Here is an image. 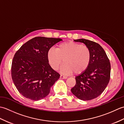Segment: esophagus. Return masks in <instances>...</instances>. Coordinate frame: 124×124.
Masks as SVG:
<instances>
[{"instance_id":"obj_1","label":"esophagus","mask_w":124,"mask_h":124,"mask_svg":"<svg viewBox=\"0 0 124 124\" xmlns=\"http://www.w3.org/2000/svg\"><path fill=\"white\" fill-rule=\"evenodd\" d=\"M60 78H61V79H67V76H63V75H61L60 76Z\"/></svg>"}]
</instances>
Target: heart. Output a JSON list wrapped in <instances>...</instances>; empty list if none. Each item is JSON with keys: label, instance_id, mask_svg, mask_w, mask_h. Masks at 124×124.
I'll return each instance as SVG.
<instances>
[{"label": "heart", "instance_id": "1", "mask_svg": "<svg viewBox=\"0 0 124 124\" xmlns=\"http://www.w3.org/2000/svg\"><path fill=\"white\" fill-rule=\"evenodd\" d=\"M48 64L53 69L57 70L62 62L61 71L64 74L74 72L80 74L87 69L91 60V52L87 46L73 41L58 45L56 49L51 48L47 53Z\"/></svg>", "mask_w": 124, "mask_h": 124}]
</instances>
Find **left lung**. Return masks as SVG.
I'll return each mask as SVG.
<instances>
[{"label": "left lung", "mask_w": 124, "mask_h": 124, "mask_svg": "<svg viewBox=\"0 0 124 124\" xmlns=\"http://www.w3.org/2000/svg\"><path fill=\"white\" fill-rule=\"evenodd\" d=\"M86 45L91 52L87 69L76 77L75 86L71 89L75 96L83 101L96 98L106 89L110 78L111 65L103 48L95 42L85 39L74 40Z\"/></svg>", "instance_id": "left-lung-1"}]
</instances>
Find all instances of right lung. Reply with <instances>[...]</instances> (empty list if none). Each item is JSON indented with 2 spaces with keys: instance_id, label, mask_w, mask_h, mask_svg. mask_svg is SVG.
I'll list each match as a JSON object with an SVG mask.
<instances>
[{
  "instance_id": "add662e5",
  "label": "right lung",
  "mask_w": 124,
  "mask_h": 124,
  "mask_svg": "<svg viewBox=\"0 0 124 124\" xmlns=\"http://www.w3.org/2000/svg\"><path fill=\"white\" fill-rule=\"evenodd\" d=\"M61 40L60 38L36 37L23 44L16 52L12 63V78L23 96L38 101L48 95L60 75L50 67L47 53Z\"/></svg>"
}]
</instances>
